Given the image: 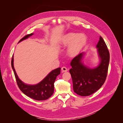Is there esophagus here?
Returning <instances> with one entry per match:
<instances>
[{
	"instance_id": "1",
	"label": "esophagus",
	"mask_w": 123,
	"mask_h": 123,
	"mask_svg": "<svg viewBox=\"0 0 123 123\" xmlns=\"http://www.w3.org/2000/svg\"><path fill=\"white\" fill-rule=\"evenodd\" d=\"M62 72H67L68 71V69L65 67H63L62 68Z\"/></svg>"
}]
</instances>
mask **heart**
<instances>
[{"mask_svg": "<svg viewBox=\"0 0 123 123\" xmlns=\"http://www.w3.org/2000/svg\"><path fill=\"white\" fill-rule=\"evenodd\" d=\"M86 40V37L83 34L70 33L62 38L61 44L63 47L70 45L68 52L71 55H75L82 49Z\"/></svg>", "mask_w": 123, "mask_h": 123, "instance_id": "1", "label": "heart"}]
</instances>
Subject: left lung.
Listing matches in <instances>:
<instances>
[{
	"label": "left lung",
	"instance_id": "1",
	"mask_svg": "<svg viewBox=\"0 0 123 123\" xmlns=\"http://www.w3.org/2000/svg\"><path fill=\"white\" fill-rule=\"evenodd\" d=\"M100 59L99 64L94 68L85 65L82 60L85 53H81L70 63L72 68L69 72L72 77L74 92L86 96L94 93L105 83L109 64L110 54L103 38L100 36L96 46Z\"/></svg>",
	"mask_w": 123,
	"mask_h": 123
}]
</instances>
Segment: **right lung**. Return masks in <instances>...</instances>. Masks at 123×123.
Wrapping results in <instances>:
<instances>
[{
  "mask_svg": "<svg viewBox=\"0 0 123 123\" xmlns=\"http://www.w3.org/2000/svg\"><path fill=\"white\" fill-rule=\"evenodd\" d=\"M32 35H33V33L25 35L18 43L27 39ZM11 66L13 70L18 86L25 95L37 100H46L52 95L54 89V83L57 76L61 73V68H58L52 71L39 83L36 85H28L25 84L17 76L14 67L13 55L11 61Z\"/></svg>",
  "mask_w": 123,
  "mask_h": 123,
  "instance_id": "obj_1",
  "label": "right lung"
}]
</instances>
